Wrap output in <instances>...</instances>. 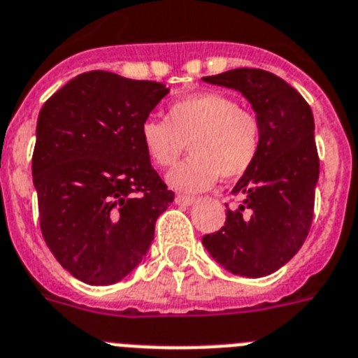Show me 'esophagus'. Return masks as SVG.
Masks as SVG:
<instances>
[{"label":"esophagus","instance_id":"1","mask_svg":"<svg viewBox=\"0 0 358 358\" xmlns=\"http://www.w3.org/2000/svg\"><path fill=\"white\" fill-rule=\"evenodd\" d=\"M175 201L178 205H185V207H189V205H192V203H194V201H196V198H194V196H187V194H178Z\"/></svg>","mask_w":358,"mask_h":358}]
</instances>
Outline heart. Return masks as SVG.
<instances>
[{"label": "heart", "instance_id": "obj_1", "mask_svg": "<svg viewBox=\"0 0 358 358\" xmlns=\"http://www.w3.org/2000/svg\"><path fill=\"white\" fill-rule=\"evenodd\" d=\"M141 138L158 167L175 166L189 144L191 157L171 171L169 183L201 191L220 176L236 180L252 167L261 148V122L225 93L201 92L171 102L167 120H144Z\"/></svg>", "mask_w": 358, "mask_h": 358}]
</instances>
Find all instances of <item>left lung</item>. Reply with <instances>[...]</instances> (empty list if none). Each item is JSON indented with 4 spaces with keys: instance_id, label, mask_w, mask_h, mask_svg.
I'll use <instances>...</instances> for the list:
<instances>
[{
    "instance_id": "obj_1",
    "label": "left lung",
    "mask_w": 358,
    "mask_h": 358,
    "mask_svg": "<svg viewBox=\"0 0 358 358\" xmlns=\"http://www.w3.org/2000/svg\"><path fill=\"white\" fill-rule=\"evenodd\" d=\"M203 80L248 99L261 122V148L232 189L241 196L239 207L227 209L225 225L201 243L229 272L263 278L297 254L312 227L319 180L312 108L288 83L259 68H236Z\"/></svg>"
}]
</instances>
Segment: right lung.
Wrapping results in <instances>:
<instances>
[{"label":"right lung","mask_w":358,"mask_h":358,"mask_svg":"<svg viewBox=\"0 0 358 358\" xmlns=\"http://www.w3.org/2000/svg\"><path fill=\"white\" fill-rule=\"evenodd\" d=\"M169 88L104 70L80 73L43 104L32 155L39 227L63 268L88 285L131 272L175 200L141 126Z\"/></svg>","instance_id":"right-lung-1"}]
</instances>
